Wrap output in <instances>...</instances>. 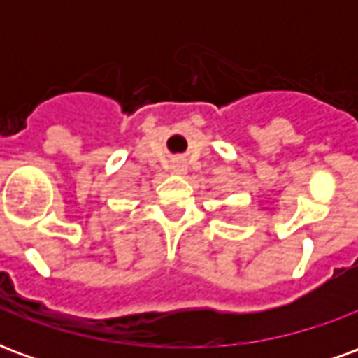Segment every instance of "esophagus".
I'll return each instance as SVG.
<instances>
[{"instance_id": "34e87169", "label": "esophagus", "mask_w": 358, "mask_h": 358, "mask_svg": "<svg viewBox=\"0 0 358 358\" xmlns=\"http://www.w3.org/2000/svg\"><path fill=\"white\" fill-rule=\"evenodd\" d=\"M172 169H174V172H182V171H184V169H182V164H174Z\"/></svg>"}]
</instances>
